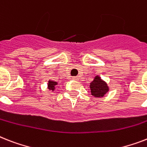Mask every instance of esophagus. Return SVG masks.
Masks as SVG:
<instances>
[{"mask_svg":"<svg viewBox=\"0 0 147 147\" xmlns=\"http://www.w3.org/2000/svg\"><path fill=\"white\" fill-rule=\"evenodd\" d=\"M73 79L74 80H78V76H75V77H73Z\"/></svg>","mask_w":147,"mask_h":147,"instance_id":"obj_1","label":"esophagus"}]
</instances>
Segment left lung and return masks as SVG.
<instances>
[{"mask_svg":"<svg viewBox=\"0 0 147 147\" xmlns=\"http://www.w3.org/2000/svg\"><path fill=\"white\" fill-rule=\"evenodd\" d=\"M90 89L91 95L95 97H102L109 90L107 82L101 79L99 76L94 77V81L90 84Z\"/></svg>","mask_w":147,"mask_h":147,"instance_id":"left-lung-1","label":"left lung"}]
</instances>
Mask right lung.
Returning <instances> with one entry per match:
<instances>
[{
	"label": "right lung",
	"instance_id": "obj_1",
	"mask_svg": "<svg viewBox=\"0 0 147 147\" xmlns=\"http://www.w3.org/2000/svg\"><path fill=\"white\" fill-rule=\"evenodd\" d=\"M58 84L57 82H54V81H52V80H49L48 83H47V88H48L50 90H53L56 89V86Z\"/></svg>",
	"mask_w": 147,
	"mask_h": 147
}]
</instances>
